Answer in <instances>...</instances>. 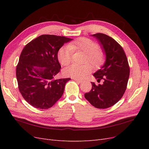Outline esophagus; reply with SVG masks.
Returning a JSON list of instances; mask_svg holds the SVG:
<instances>
[{
  "instance_id": "obj_1",
  "label": "esophagus",
  "mask_w": 149,
  "mask_h": 149,
  "mask_svg": "<svg viewBox=\"0 0 149 149\" xmlns=\"http://www.w3.org/2000/svg\"><path fill=\"white\" fill-rule=\"evenodd\" d=\"M74 81H77V82H78V83H82L83 82V81L82 80H81V79H77V78H73Z\"/></svg>"
}]
</instances>
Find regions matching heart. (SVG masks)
<instances>
[{
  "instance_id": "1",
  "label": "heart",
  "mask_w": 149,
  "mask_h": 149,
  "mask_svg": "<svg viewBox=\"0 0 149 149\" xmlns=\"http://www.w3.org/2000/svg\"><path fill=\"white\" fill-rule=\"evenodd\" d=\"M73 51H81L86 53L85 61L89 62L94 67H99L104 60V53L99 48L97 43L91 39L82 37L59 49L58 58L62 65L66 66L70 63ZM91 70V67L88 63L73 64L66 68L64 73L66 76L73 78L82 79L89 73Z\"/></svg>"
}]
</instances>
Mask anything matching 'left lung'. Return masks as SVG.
<instances>
[{"instance_id":"1","label":"left lung","mask_w":149,"mask_h":149,"mask_svg":"<svg viewBox=\"0 0 149 149\" xmlns=\"http://www.w3.org/2000/svg\"><path fill=\"white\" fill-rule=\"evenodd\" d=\"M92 36L97 38L106 55L104 64L93 74L97 82L103 80V83L97 86L91 83L92 89L84 97L95 107L106 109L114 106L124 95L130 68L123 47L114 39L101 33Z\"/></svg>"}]
</instances>
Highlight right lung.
<instances>
[{
	"mask_svg": "<svg viewBox=\"0 0 149 149\" xmlns=\"http://www.w3.org/2000/svg\"><path fill=\"white\" fill-rule=\"evenodd\" d=\"M72 40L63 36L42 35L24 48L16 76L22 96L31 106L49 109L62 96L65 84L71 79H55L61 69L58 52Z\"/></svg>",
	"mask_w": 149,
	"mask_h": 149,
	"instance_id": "obj_1",
	"label": "right lung"
}]
</instances>
